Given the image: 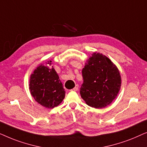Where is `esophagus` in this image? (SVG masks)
<instances>
[{
  "mask_svg": "<svg viewBox=\"0 0 147 147\" xmlns=\"http://www.w3.org/2000/svg\"><path fill=\"white\" fill-rule=\"evenodd\" d=\"M78 87H79V86H78V85H76L75 87H74L72 90H70V91H78Z\"/></svg>",
  "mask_w": 147,
  "mask_h": 147,
  "instance_id": "esophagus-1",
  "label": "esophagus"
}]
</instances>
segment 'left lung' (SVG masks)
<instances>
[{"label": "left lung", "instance_id": "1", "mask_svg": "<svg viewBox=\"0 0 147 147\" xmlns=\"http://www.w3.org/2000/svg\"><path fill=\"white\" fill-rule=\"evenodd\" d=\"M80 95L88 106L106 107L115 99L121 86L116 66L105 55L94 53L82 69Z\"/></svg>", "mask_w": 147, "mask_h": 147}]
</instances>
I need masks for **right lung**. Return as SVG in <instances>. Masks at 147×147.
Returning a JSON list of instances; mask_svg holds the SVG:
<instances>
[{
  "label": "right lung",
  "instance_id": "1",
  "mask_svg": "<svg viewBox=\"0 0 147 147\" xmlns=\"http://www.w3.org/2000/svg\"><path fill=\"white\" fill-rule=\"evenodd\" d=\"M51 65V61L47 62ZM31 95L41 106L47 108L57 106L65 98V92L59 76L54 69L43 65L37 67L30 78Z\"/></svg>",
  "mask_w": 147,
  "mask_h": 147
}]
</instances>
